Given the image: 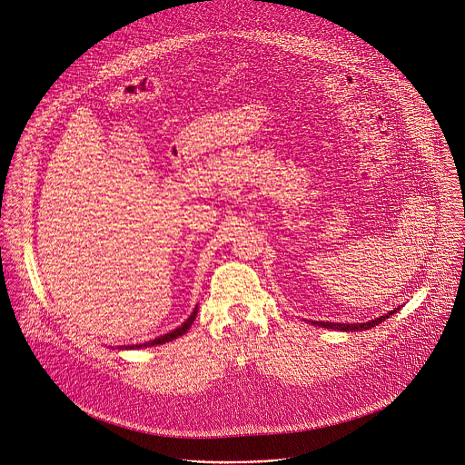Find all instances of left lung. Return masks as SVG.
Here are the masks:
<instances>
[{
  "label": "left lung",
  "mask_w": 465,
  "mask_h": 465,
  "mask_svg": "<svg viewBox=\"0 0 465 465\" xmlns=\"http://www.w3.org/2000/svg\"><path fill=\"white\" fill-rule=\"evenodd\" d=\"M400 308H396L394 312H391V313H387V315H383V317H380V319H376V321H370V322H359V324H341V322H317V321H313L312 324H317V326H321V328H331V330H342V331H359V330H368V328H374V326H378L380 322H383L385 319H389L392 313H396Z\"/></svg>",
  "instance_id": "obj_1"
}]
</instances>
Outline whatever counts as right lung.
Masks as SVG:
<instances>
[{
  "instance_id": "obj_1",
  "label": "right lung",
  "mask_w": 465,
  "mask_h": 465,
  "mask_svg": "<svg viewBox=\"0 0 465 465\" xmlns=\"http://www.w3.org/2000/svg\"><path fill=\"white\" fill-rule=\"evenodd\" d=\"M196 313H198V310H194L193 312V315L184 321L179 328H175V330H172L170 333H166V335H161V337H157V339H153L152 342H146V344H135V346H130V348H141V346H155V344H164V342H168V341H173V339H177L179 335H183V333H187V330L193 326V322H194V319H196Z\"/></svg>"
}]
</instances>
